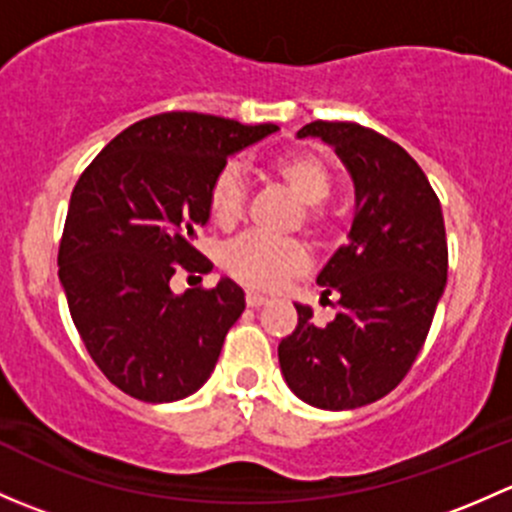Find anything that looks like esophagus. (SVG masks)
Returning <instances> with one entry per match:
<instances>
[{"label": "esophagus", "instance_id": "1", "mask_svg": "<svg viewBox=\"0 0 512 512\" xmlns=\"http://www.w3.org/2000/svg\"><path fill=\"white\" fill-rule=\"evenodd\" d=\"M245 302H247V307H262V304H267V297H265V294L252 292V289H247Z\"/></svg>", "mask_w": 512, "mask_h": 512}]
</instances>
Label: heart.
<instances>
[{"instance_id": "b5f03b06", "label": "heart", "mask_w": 512, "mask_h": 512, "mask_svg": "<svg viewBox=\"0 0 512 512\" xmlns=\"http://www.w3.org/2000/svg\"><path fill=\"white\" fill-rule=\"evenodd\" d=\"M277 183L285 185L297 203H302V225L314 237L329 232V215L322 203L334 188V173L317 153H289L270 165ZM210 215L218 225L232 227L240 223L247 208V188L240 168L225 163L210 180ZM309 252L299 240H272V237L247 232L223 250V267L232 280L252 289H277L289 277L307 270Z\"/></svg>"}]
</instances>
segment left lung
<instances>
[{
  "instance_id": "1",
  "label": "left lung",
  "mask_w": 512,
  "mask_h": 512,
  "mask_svg": "<svg viewBox=\"0 0 512 512\" xmlns=\"http://www.w3.org/2000/svg\"><path fill=\"white\" fill-rule=\"evenodd\" d=\"M297 136L337 151L356 205L349 242L317 277L322 299L337 294V317L317 327L312 309L294 304L280 369L304 404L359 409L396 389L426 342L448 277L441 203L416 160L371 128L312 121Z\"/></svg>"
}]
</instances>
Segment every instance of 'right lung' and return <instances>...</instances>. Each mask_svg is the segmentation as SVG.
I'll return each instance as SVG.
<instances>
[{
  "label": "right lung",
  "instance_id": "obj_1",
  "mask_svg": "<svg viewBox=\"0 0 512 512\" xmlns=\"http://www.w3.org/2000/svg\"><path fill=\"white\" fill-rule=\"evenodd\" d=\"M275 131V123L158 113L118 133L74 185L59 280L84 347L123 394L170 404L213 374L245 292L223 277L175 297L170 277L178 265L213 270L193 247L210 218V180L232 153Z\"/></svg>",
  "mask_w": 512,
  "mask_h": 512
}]
</instances>
